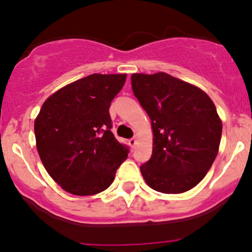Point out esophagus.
<instances>
[{
    "label": "esophagus",
    "instance_id": "obj_1",
    "mask_svg": "<svg viewBox=\"0 0 252 252\" xmlns=\"http://www.w3.org/2000/svg\"><path fill=\"white\" fill-rule=\"evenodd\" d=\"M128 144H129V146L131 147V149H134V147H135V145H136V139H135V138L129 139V140H128Z\"/></svg>",
    "mask_w": 252,
    "mask_h": 252
}]
</instances>
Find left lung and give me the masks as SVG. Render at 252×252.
I'll use <instances>...</instances> for the list:
<instances>
[{
  "label": "left lung",
  "mask_w": 252,
  "mask_h": 252,
  "mask_svg": "<svg viewBox=\"0 0 252 252\" xmlns=\"http://www.w3.org/2000/svg\"><path fill=\"white\" fill-rule=\"evenodd\" d=\"M131 86L151 119L152 156L140 171L151 189L180 194L196 187L220 150L222 121L210 96L167 73L131 74Z\"/></svg>",
  "instance_id": "8db88e82"
}]
</instances>
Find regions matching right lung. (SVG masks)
Here are the masks:
<instances>
[{
	"label": "right lung",
	"mask_w": 252,
	"mask_h": 252,
	"mask_svg": "<svg viewBox=\"0 0 252 252\" xmlns=\"http://www.w3.org/2000/svg\"><path fill=\"white\" fill-rule=\"evenodd\" d=\"M126 74H91L53 93L35 118L36 149L50 177L89 196L113 183L128 149L111 131L110 106Z\"/></svg>",
	"instance_id": "right-lung-1"
}]
</instances>
